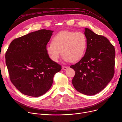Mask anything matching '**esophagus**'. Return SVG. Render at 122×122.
<instances>
[{
  "instance_id": "1",
  "label": "esophagus",
  "mask_w": 122,
  "mask_h": 122,
  "mask_svg": "<svg viewBox=\"0 0 122 122\" xmlns=\"http://www.w3.org/2000/svg\"><path fill=\"white\" fill-rule=\"evenodd\" d=\"M62 70H67L68 69V67H66V66H63V67H62Z\"/></svg>"
}]
</instances>
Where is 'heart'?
I'll return each mask as SVG.
<instances>
[{
	"label": "heart",
	"instance_id": "heart-1",
	"mask_svg": "<svg viewBox=\"0 0 122 122\" xmlns=\"http://www.w3.org/2000/svg\"><path fill=\"white\" fill-rule=\"evenodd\" d=\"M51 43L47 45L46 51L54 62L58 61L61 52L66 61L74 62L79 61L86 53L87 45V39L83 33L69 30L58 32Z\"/></svg>",
	"mask_w": 122,
	"mask_h": 122
}]
</instances>
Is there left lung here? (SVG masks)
<instances>
[{
	"label": "left lung",
	"mask_w": 122,
	"mask_h": 122,
	"mask_svg": "<svg viewBox=\"0 0 122 122\" xmlns=\"http://www.w3.org/2000/svg\"><path fill=\"white\" fill-rule=\"evenodd\" d=\"M84 30L87 41L86 53L70 68L75 71L72 81L74 88L81 93L92 96L104 89L113 78L116 51L104 36L87 28Z\"/></svg>",
	"instance_id": "8db88e82"
}]
</instances>
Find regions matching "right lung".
Returning <instances> with one entry per match:
<instances>
[{"instance_id":"add662e5","label":"right lung","mask_w":122,"mask_h":122,"mask_svg":"<svg viewBox=\"0 0 122 122\" xmlns=\"http://www.w3.org/2000/svg\"><path fill=\"white\" fill-rule=\"evenodd\" d=\"M53 31L46 29L14 39L5 53L10 78L21 93L39 97L48 91L61 66L51 60L46 47Z\"/></svg>"}]
</instances>
